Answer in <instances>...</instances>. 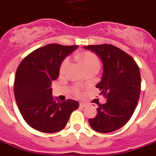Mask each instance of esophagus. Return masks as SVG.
<instances>
[{
  "label": "esophagus",
  "mask_w": 156,
  "mask_h": 156,
  "mask_svg": "<svg viewBox=\"0 0 156 156\" xmlns=\"http://www.w3.org/2000/svg\"><path fill=\"white\" fill-rule=\"evenodd\" d=\"M79 104H80V107H82V108H85V107H86V105H87L86 103H83V102H81Z\"/></svg>",
  "instance_id": "1"
}]
</instances>
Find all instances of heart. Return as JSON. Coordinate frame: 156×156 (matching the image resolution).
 Returning <instances> with one entry per match:
<instances>
[{
  "instance_id": "b5f03b06",
  "label": "heart",
  "mask_w": 156,
  "mask_h": 156,
  "mask_svg": "<svg viewBox=\"0 0 156 156\" xmlns=\"http://www.w3.org/2000/svg\"><path fill=\"white\" fill-rule=\"evenodd\" d=\"M78 59L82 63L85 69L90 67H100V61H99L98 57L91 52H85L83 53L80 54V55H78ZM68 63L69 59H64V61L62 63L61 66H60V73H64L65 70L68 66ZM75 93H78V94L79 93V89L78 88L75 89Z\"/></svg>"
}]
</instances>
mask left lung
Instances as JSON below:
<instances>
[{"label":"left lung","instance_id":"1","mask_svg":"<svg viewBox=\"0 0 156 156\" xmlns=\"http://www.w3.org/2000/svg\"><path fill=\"white\" fill-rule=\"evenodd\" d=\"M101 59V81L96 87L107 98L99 104L97 115L89 119L90 126L99 133L117 130L126 124L134 112L140 93V69L134 59L112 44L84 46Z\"/></svg>","mask_w":156,"mask_h":156}]
</instances>
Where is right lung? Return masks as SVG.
Here are the masks:
<instances>
[{
  "instance_id": "1",
  "label": "right lung",
  "mask_w": 156,
  "mask_h": 156,
  "mask_svg": "<svg viewBox=\"0 0 156 156\" xmlns=\"http://www.w3.org/2000/svg\"><path fill=\"white\" fill-rule=\"evenodd\" d=\"M78 47L47 44L30 53L19 65L14 82L15 98L26 122L36 130L59 132L79 106L74 100L61 102L54 98L51 88L52 81L59 77L63 59Z\"/></svg>"
}]
</instances>
